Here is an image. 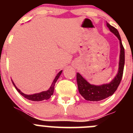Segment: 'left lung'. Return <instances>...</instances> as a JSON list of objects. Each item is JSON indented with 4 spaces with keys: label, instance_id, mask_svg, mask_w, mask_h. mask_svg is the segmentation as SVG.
<instances>
[{
    "label": "left lung",
    "instance_id": "1",
    "mask_svg": "<svg viewBox=\"0 0 133 133\" xmlns=\"http://www.w3.org/2000/svg\"><path fill=\"white\" fill-rule=\"evenodd\" d=\"M107 26L110 31L112 32L120 41L121 50H120V60L119 64H118V73L114 78V79L109 84L97 86L90 84L78 72H77V81L78 91H79V93L87 101H99L112 95L114 92L117 90L123 77L124 65V49L122 44L121 38L117 29H115V27L109 24L108 23H107Z\"/></svg>",
    "mask_w": 133,
    "mask_h": 133
}]
</instances>
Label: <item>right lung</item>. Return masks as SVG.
I'll return each instance as SVG.
<instances>
[{"mask_svg":"<svg viewBox=\"0 0 133 133\" xmlns=\"http://www.w3.org/2000/svg\"><path fill=\"white\" fill-rule=\"evenodd\" d=\"M62 72H63V70H61V71L57 74V75L56 76L55 78L54 79L53 83H52V84H51V86H50V87L49 88V90H46V91H43V92H39V93L34 94V95H26V94H24L23 92H21L18 88L16 87V85L15 84V83H13V81H12V84L15 86V87L16 88L17 91H18V92L25 98L30 100V101H43V100H48L49 98H50V97H51L52 95H53L55 83H56V81L58 80V78H59L60 75L62 73Z\"/></svg>","mask_w":133,"mask_h":133,"instance_id":"1","label":"right lung"}]
</instances>
